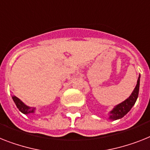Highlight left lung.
Instances as JSON below:
<instances>
[{"label": "left lung", "mask_w": 150, "mask_h": 150, "mask_svg": "<svg viewBox=\"0 0 150 150\" xmlns=\"http://www.w3.org/2000/svg\"><path fill=\"white\" fill-rule=\"evenodd\" d=\"M139 82H140V75H139L138 80H137V85L135 86L134 90L129 96L128 98L126 99L122 103L116 105V106L111 110L108 113V120H117L119 119H121L127 115L128 112L130 110L132 107L134 106L135 103L137 101L139 95Z\"/></svg>", "instance_id": "8db88e82"}]
</instances>
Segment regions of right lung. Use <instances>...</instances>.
<instances>
[{"instance_id": "1", "label": "right lung", "mask_w": 150, "mask_h": 150, "mask_svg": "<svg viewBox=\"0 0 150 150\" xmlns=\"http://www.w3.org/2000/svg\"><path fill=\"white\" fill-rule=\"evenodd\" d=\"M12 99H13V102L17 106V109L19 110L22 113L25 115H28V114H33V113H35L36 110H37V109L34 108V107H30L29 106H27V105L23 103L21 100H20L18 97H17L16 96L13 95L12 96Z\"/></svg>"}]
</instances>
